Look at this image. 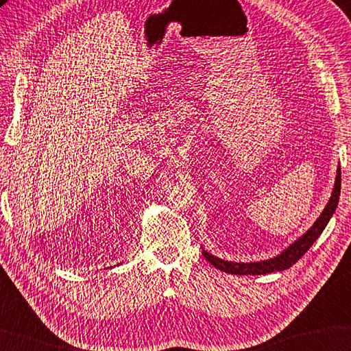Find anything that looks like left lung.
<instances>
[{
  "label": "left lung",
  "mask_w": 351,
  "mask_h": 351,
  "mask_svg": "<svg viewBox=\"0 0 351 351\" xmlns=\"http://www.w3.org/2000/svg\"><path fill=\"white\" fill-rule=\"evenodd\" d=\"M339 196H341V166H337L336 182H335V188H332L331 197L324 208V211H322L320 216L317 217V221L313 223L311 228H308L300 238L294 241L292 244H289V247H286V249L277 256L269 258V260H264V261L234 263V261H227V260H222V258H217L215 255L208 254L206 250H202V254L211 266H215L216 269H219V271L227 272V274L264 275V274L286 271V269L294 266V264L306 254L309 247L314 244V241L320 237L322 232H324L326 223L330 222L331 216L335 215V211L337 208Z\"/></svg>",
  "instance_id": "obj_1"
}]
</instances>
